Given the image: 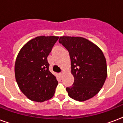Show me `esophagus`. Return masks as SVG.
Segmentation results:
<instances>
[{
    "mask_svg": "<svg viewBox=\"0 0 123 123\" xmlns=\"http://www.w3.org/2000/svg\"><path fill=\"white\" fill-rule=\"evenodd\" d=\"M63 75H64V73H60V77H63Z\"/></svg>",
    "mask_w": 123,
    "mask_h": 123,
    "instance_id": "esophagus-1",
    "label": "esophagus"
}]
</instances>
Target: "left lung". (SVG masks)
Instances as JSON below:
<instances>
[{
    "mask_svg": "<svg viewBox=\"0 0 123 123\" xmlns=\"http://www.w3.org/2000/svg\"><path fill=\"white\" fill-rule=\"evenodd\" d=\"M71 59L74 82L66 91L70 98L84 101L96 95L107 77V62L100 48L82 37L61 36L59 39Z\"/></svg>",
    "mask_w": 123,
    "mask_h": 123,
    "instance_id": "left-lung-1",
    "label": "left lung"
}]
</instances>
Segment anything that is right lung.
Masks as SVG:
<instances>
[{
    "mask_svg": "<svg viewBox=\"0 0 123 123\" xmlns=\"http://www.w3.org/2000/svg\"><path fill=\"white\" fill-rule=\"evenodd\" d=\"M58 36H37L21 48L14 65L15 79L21 91L29 99L43 102L52 98L58 85L49 71L47 57Z\"/></svg>",
    "mask_w": 123,
    "mask_h": 123,
    "instance_id": "1",
    "label": "right lung"
}]
</instances>
